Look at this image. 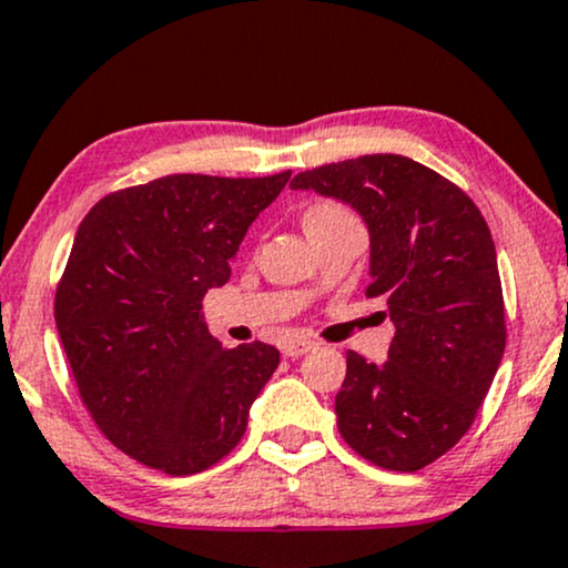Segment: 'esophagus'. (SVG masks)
<instances>
[{
    "instance_id": "esophagus-1",
    "label": "esophagus",
    "mask_w": 568,
    "mask_h": 568,
    "mask_svg": "<svg viewBox=\"0 0 568 568\" xmlns=\"http://www.w3.org/2000/svg\"><path fill=\"white\" fill-rule=\"evenodd\" d=\"M314 348H317V343H314V341H288V343H283V356L298 358V356H304Z\"/></svg>"
}]
</instances>
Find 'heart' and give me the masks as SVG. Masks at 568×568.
I'll list each match as a JSON object with an SVG mask.
<instances>
[{
	"label": "heart",
	"mask_w": 568,
	"mask_h": 568,
	"mask_svg": "<svg viewBox=\"0 0 568 568\" xmlns=\"http://www.w3.org/2000/svg\"><path fill=\"white\" fill-rule=\"evenodd\" d=\"M325 214H343V210L333 204H320V206H312V210L306 212V217H325Z\"/></svg>",
	"instance_id": "heart-1"
}]
</instances>
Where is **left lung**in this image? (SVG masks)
I'll list each match as a JSON object with an SVG mask.
<instances>
[{
	"instance_id": "1",
	"label": "left lung",
	"mask_w": 568,
	"mask_h": 568,
	"mask_svg": "<svg viewBox=\"0 0 568 568\" xmlns=\"http://www.w3.org/2000/svg\"><path fill=\"white\" fill-rule=\"evenodd\" d=\"M293 191L343 201L369 233V296L387 298V362L346 354L337 429L356 454L416 471L475 422L506 348L495 243L475 201L400 154L298 172Z\"/></svg>"
}]
</instances>
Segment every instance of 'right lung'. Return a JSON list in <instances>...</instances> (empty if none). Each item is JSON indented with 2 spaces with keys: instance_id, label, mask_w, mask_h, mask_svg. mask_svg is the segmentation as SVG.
<instances>
[{
  "instance_id": "right-lung-1",
  "label": "right lung",
  "mask_w": 568,
  "mask_h": 568,
  "mask_svg": "<svg viewBox=\"0 0 568 568\" xmlns=\"http://www.w3.org/2000/svg\"><path fill=\"white\" fill-rule=\"evenodd\" d=\"M288 181L168 175L110 193L78 227L57 333L93 422L135 462L196 475L246 433L280 351H225L201 301L227 283L251 222Z\"/></svg>"
}]
</instances>
